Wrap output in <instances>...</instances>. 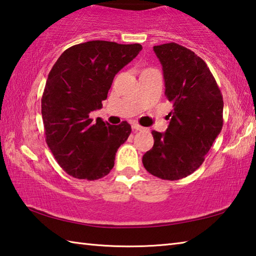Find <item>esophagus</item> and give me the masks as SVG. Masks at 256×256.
I'll use <instances>...</instances> for the list:
<instances>
[{
    "mask_svg": "<svg viewBox=\"0 0 256 256\" xmlns=\"http://www.w3.org/2000/svg\"><path fill=\"white\" fill-rule=\"evenodd\" d=\"M132 128L134 130V131H141V130H144V128L141 126V125H138V124H132Z\"/></svg>",
    "mask_w": 256,
    "mask_h": 256,
    "instance_id": "34e87169",
    "label": "esophagus"
}]
</instances>
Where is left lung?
Wrapping results in <instances>:
<instances>
[{"label":"left lung","instance_id":"obj_1","mask_svg":"<svg viewBox=\"0 0 256 256\" xmlns=\"http://www.w3.org/2000/svg\"><path fill=\"white\" fill-rule=\"evenodd\" d=\"M154 50L174 110L166 116V132H151L154 146L142 162L151 175L177 180L201 166L222 131V94L206 62L194 52L176 42L154 46Z\"/></svg>","mask_w":256,"mask_h":256}]
</instances>
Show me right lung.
Masks as SVG:
<instances>
[{
  "label": "right lung",
  "mask_w": 256,
  "mask_h": 256,
  "mask_svg": "<svg viewBox=\"0 0 256 256\" xmlns=\"http://www.w3.org/2000/svg\"><path fill=\"white\" fill-rule=\"evenodd\" d=\"M141 50L140 44L86 42L64 50L52 68L42 97V123L47 146L70 176L94 180L114 167L131 125L92 122L89 114L100 110L116 73Z\"/></svg>",
  "instance_id": "1"
}]
</instances>
